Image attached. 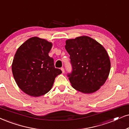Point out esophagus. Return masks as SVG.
<instances>
[{"label":"esophagus","mask_w":129,"mask_h":129,"mask_svg":"<svg viewBox=\"0 0 129 129\" xmlns=\"http://www.w3.org/2000/svg\"><path fill=\"white\" fill-rule=\"evenodd\" d=\"M61 71H62V73H65V70H64V68H61Z\"/></svg>","instance_id":"esophagus-1"}]
</instances>
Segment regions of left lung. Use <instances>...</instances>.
Here are the masks:
<instances>
[{
  "label": "left lung",
  "mask_w": 129,
  "mask_h": 129,
  "mask_svg": "<svg viewBox=\"0 0 129 129\" xmlns=\"http://www.w3.org/2000/svg\"><path fill=\"white\" fill-rule=\"evenodd\" d=\"M73 71L68 74L71 86L83 93L96 92L108 79L111 62L107 50L93 39L83 36L66 41Z\"/></svg>",
  "instance_id": "8db88e82"
}]
</instances>
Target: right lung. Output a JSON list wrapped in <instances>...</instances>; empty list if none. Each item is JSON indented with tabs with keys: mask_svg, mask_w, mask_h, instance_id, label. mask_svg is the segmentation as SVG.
<instances>
[{
	"mask_svg": "<svg viewBox=\"0 0 129 129\" xmlns=\"http://www.w3.org/2000/svg\"><path fill=\"white\" fill-rule=\"evenodd\" d=\"M52 43L33 37L18 49L12 64V71L18 86L29 96L39 97L52 87L55 77L62 71L55 68L49 52Z\"/></svg>",
	"mask_w": 129,
	"mask_h": 129,
	"instance_id": "right-lung-1",
	"label": "right lung"
}]
</instances>
